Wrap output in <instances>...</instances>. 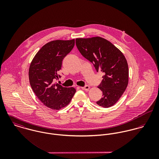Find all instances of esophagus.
Returning <instances> with one entry per match:
<instances>
[{"label": "esophagus", "instance_id": "obj_1", "mask_svg": "<svg viewBox=\"0 0 159 159\" xmlns=\"http://www.w3.org/2000/svg\"><path fill=\"white\" fill-rule=\"evenodd\" d=\"M81 88L83 89V90H84V91H88L90 88V87L89 86H85L84 87H81Z\"/></svg>", "mask_w": 159, "mask_h": 159}]
</instances>
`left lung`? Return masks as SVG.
Segmentation results:
<instances>
[{
  "instance_id": "left-lung-1",
  "label": "left lung",
  "mask_w": 159,
  "mask_h": 159,
  "mask_svg": "<svg viewBox=\"0 0 159 159\" xmlns=\"http://www.w3.org/2000/svg\"><path fill=\"white\" fill-rule=\"evenodd\" d=\"M80 53L87 59L97 71L104 73L98 88L103 97L96 103L103 108L112 107L125 91L129 83V67L122 52L108 40L95 37L76 39Z\"/></svg>"
}]
</instances>
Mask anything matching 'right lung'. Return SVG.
Returning a JSON list of instances; mask_svg holds the SVG:
<instances>
[{"instance_id": "1", "label": "right lung", "mask_w": 159, "mask_h": 159, "mask_svg": "<svg viewBox=\"0 0 159 159\" xmlns=\"http://www.w3.org/2000/svg\"><path fill=\"white\" fill-rule=\"evenodd\" d=\"M75 45V39L53 40L45 44L32 59L29 70L30 86L46 107L59 110L67 106L76 92L74 88H65L54 80L60 78L64 58Z\"/></svg>"}]
</instances>
